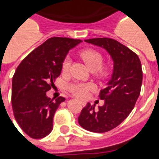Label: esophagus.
Returning a JSON list of instances; mask_svg holds the SVG:
<instances>
[{
    "label": "esophagus",
    "mask_w": 159,
    "mask_h": 159,
    "mask_svg": "<svg viewBox=\"0 0 159 159\" xmlns=\"http://www.w3.org/2000/svg\"><path fill=\"white\" fill-rule=\"evenodd\" d=\"M80 103L82 104V106H85V105H86V102H81V101H80Z\"/></svg>",
    "instance_id": "1"
}]
</instances>
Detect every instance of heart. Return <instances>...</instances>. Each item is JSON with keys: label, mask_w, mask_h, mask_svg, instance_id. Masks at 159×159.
Here are the masks:
<instances>
[{"label": "heart", "mask_w": 159, "mask_h": 159, "mask_svg": "<svg viewBox=\"0 0 159 159\" xmlns=\"http://www.w3.org/2000/svg\"><path fill=\"white\" fill-rule=\"evenodd\" d=\"M80 57H82L86 65L89 67L91 71H97L99 70L102 74L105 73L104 69L101 67L103 59L102 57L98 52H97L93 49H87L83 50L80 53ZM71 59L70 57H66L64 59L62 65H61V70L63 72H66L69 71L71 66ZM69 91L73 95L77 96L78 98H85L88 95V91L93 88V86L91 84H86V83H72L68 87Z\"/></svg>", "instance_id": "1"}]
</instances>
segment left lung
Segmentation results:
<instances>
[{
    "mask_svg": "<svg viewBox=\"0 0 159 159\" xmlns=\"http://www.w3.org/2000/svg\"><path fill=\"white\" fill-rule=\"evenodd\" d=\"M85 42L102 47L113 61L112 77L101 90L99 98L103 106L96 109L89 102L82 109L78 123L93 133H105L127 118L140 95L143 71L140 59L128 47L111 38H93Z\"/></svg>",
    "mask_w": 159,
    "mask_h": 159,
    "instance_id": "8db88e82",
    "label": "left lung"
}]
</instances>
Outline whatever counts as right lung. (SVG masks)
<instances>
[{"mask_svg":"<svg viewBox=\"0 0 159 159\" xmlns=\"http://www.w3.org/2000/svg\"><path fill=\"white\" fill-rule=\"evenodd\" d=\"M78 39L52 37L33 50L20 63L12 78L13 113L23 132L32 139L47 136L52 131L53 117L65 98L47 96L59 77L69 50Z\"/></svg>","mask_w":159,"mask_h":159,"instance_id":"1","label":"right lung"}]
</instances>
